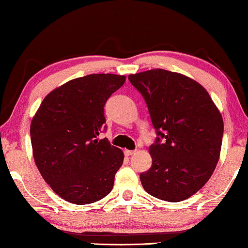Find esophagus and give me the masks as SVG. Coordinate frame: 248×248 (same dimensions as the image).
<instances>
[{
  "label": "esophagus",
  "mask_w": 248,
  "mask_h": 248,
  "mask_svg": "<svg viewBox=\"0 0 248 248\" xmlns=\"http://www.w3.org/2000/svg\"><path fill=\"white\" fill-rule=\"evenodd\" d=\"M136 153V151H130V150H124V155L125 156H130V155H133Z\"/></svg>",
  "instance_id": "34e87169"
}]
</instances>
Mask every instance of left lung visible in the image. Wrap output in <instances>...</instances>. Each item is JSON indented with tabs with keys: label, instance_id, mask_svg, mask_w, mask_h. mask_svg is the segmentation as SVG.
<instances>
[{
	"label": "left lung",
	"instance_id": "obj_1",
	"mask_svg": "<svg viewBox=\"0 0 248 248\" xmlns=\"http://www.w3.org/2000/svg\"><path fill=\"white\" fill-rule=\"evenodd\" d=\"M148 106L156 140L152 166L141 173L144 190L170 202L189 198L211 177L219 162L223 119L198 82L163 69L130 74Z\"/></svg>",
	"mask_w": 248,
	"mask_h": 248
}]
</instances>
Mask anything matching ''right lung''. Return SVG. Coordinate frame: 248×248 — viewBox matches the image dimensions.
Listing matches in <instances>:
<instances>
[{"mask_svg":"<svg viewBox=\"0 0 248 248\" xmlns=\"http://www.w3.org/2000/svg\"><path fill=\"white\" fill-rule=\"evenodd\" d=\"M125 82L124 75L90 74L46 96L31 124L32 155L51 189L75 204L106 197L124 163V153L99 139L104 107Z\"/></svg>","mask_w":248,"mask_h":248,"instance_id":"add662e5","label":"right lung"}]
</instances>
